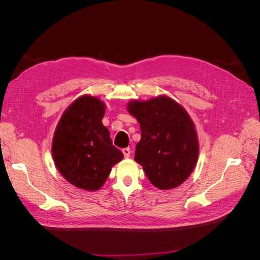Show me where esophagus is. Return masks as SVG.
I'll list each match as a JSON object with an SVG mask.
<instances>
[{"label":"esophagus","instance_id":"obj_1","mask_svg":"<svg viewBox=\"0 0 260 260\" xmlns=\"http://www.w3.org/2000/svg\"><path fill=\"white\" fill-rule=\"evenodd\" d=\"M122 153H123L124 158H129V157H130V154H131V149H130L129 147L122 148Z\"/></svg>","mask_w":260,"mask_h":260}]
</instances>
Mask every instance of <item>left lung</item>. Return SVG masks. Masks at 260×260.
<instances>
[{
  "instance_id": "8db88e82",
  "label": "left lung",
  "mask_w": 260,
  "mask_h": 260,
  "mask_svg": "<svg viewBox=\"0 0 260 260\" xmlns=\"http://www.w3.org/2000/svg\"><path fill=\"white\" fill-rule=\"evenodd\" d=\"M141 128L135 159L159 190L179 186L191 175L199 157V140L192 119L172 99L160 95L128 104Z\"/></svg>"
}]
</instances>
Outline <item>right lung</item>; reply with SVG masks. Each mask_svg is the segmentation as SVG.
I'll return each mask as SVG.
<instances>
[{"label":"right lung","mask_w":260,"mask_h":260,"mask_svg":"<svg viewBox=\"0 0 260 260\" xmlns=\"http://www.w3.org/2000/svg\"><path fill=\"white\" fill-rule=\"evenodd\" d=\"M104 114L103 102L83 95L66 109L54 133L55 165L69 183L83 190H99L112 167L123 158L102 123Z\"/></svg>","instance_id":"right-lung-1"}]
</instances>
